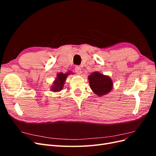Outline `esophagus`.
Here are the masks:
<instances>
[{
  "mask_svg": "<svg viewBox=\"0 0 156 156\" xmlns=\"http://www.w3.org/2000/svg\"><path fill=\"white\" fill-rule=\"evenodd\" d=\"M75 71L77 74H81L82 73V71H81V68H80L79 66H76L75 68Z\"/></svg>",
  "mask_w": 156,
  "mask_h": 156,
  "instance_id": "1",
  "label": "esophagus"
}]
</instances>
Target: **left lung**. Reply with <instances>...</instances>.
I'll use <instances>...</instances> for the list:
<instances>
[{"mask_svg":"<svg viewBox=\"0 0 156 156\" xmlns=\"http://www.w3.org/2000/svg\"><path fill=\"white\" fill-rule=\"evenodd\" d=\"M88 79L90 87L98 96L106 95L113 88V82L111 78L98 72H94L88 75Z\"/></svg>","mask_w":156,"mask_h":156,"instance_id":"obj_1","label":"left lung"}]
</instances>
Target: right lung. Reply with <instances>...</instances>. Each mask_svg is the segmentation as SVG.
Wrapping results in <instances>:
<instances>
[{
  "instance_id": "1",
  "label": "right lung",
  "mask_w": 156,
  "mask_h": 156,
  "mask_svg": "<svg viewBox=\"0 0 156 156\" xmlns=\"http://www.w3.org/2000/svg\"><path fill=\"white\" fill-rule=\"evenodd\" d=\"M70 74H73V73L72 72H68L66 73H63L61 72L56 75V77L53 81V85L51 87V90L54 92H57L62 90L64 88V84L66 80Z\"/></svg>"
}]
</instances>
